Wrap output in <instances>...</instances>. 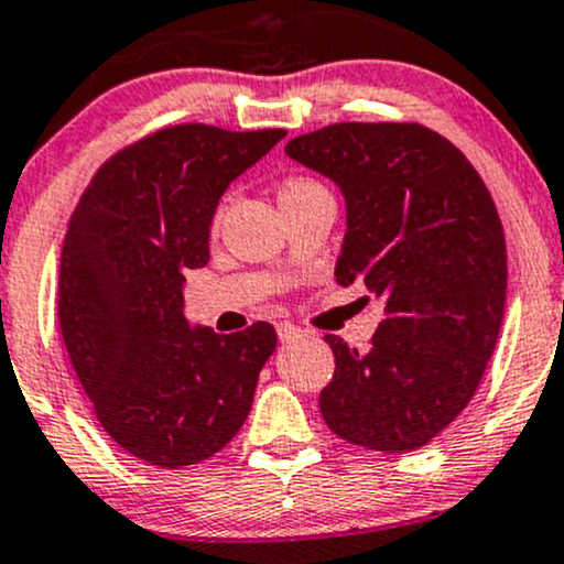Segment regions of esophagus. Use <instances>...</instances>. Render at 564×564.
I'll return each mask as SVG.
<instances>
[{
    "mask_svg": "<svg viewBox=\"0 0 564 564\" xmlns=\"http://www.w3.org/2000/svg\"><path fill=\"white\" fill-rule=\"evenodd\" d=\"M276 335H280L282 344H290V340H299L303 330H301V327L290 325V322H282V325H276Z\"/></svg>",
    "mask_w": 564,
    "mask_h": 564,
    "instance_id": "34e87169",
    "label": "esophagus"
}]
</instances>
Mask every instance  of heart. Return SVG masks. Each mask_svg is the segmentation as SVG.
I'll return each mask as SVG.
<instances>
[{
	"label": "heart",
	"instance_id": "b5f03b06",
	"mask_svg": "<svg viewBox=\"0 0 564 564\" xmlns=\"http://www.w3.org/2000/svg\"><path fill=\"white\" fill-rule=\"evenodd\" d=\"M322 183L314 181V178H306V175H290L288 181L280 186V202H290V199H299V197H306V194H314V192H322Z\"/></svg>",
	"mask_w": 564,
	"mask_h": 564
}]
</instances>
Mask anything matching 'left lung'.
Returning <instances> with one entry per match:
<instances>
[{"mask_svg":"<svg viewBox=\"0 0 564 564\" xmlns=\"http://www.w3.org/2000/svg\"><path fill=\"white\" fill-rule=\"evenodd\" d=\"M284 151L346 199L335 280L383 301L367 351L325 335L335 372L322 419L367 451L423 447L469 404L501 330L506 239L490 192L447 138L415 122H340Z\"/></svg>","mask_w":564,"mask_h":564,"instance_id":"obj_1","label":"left lung"}]
</instances>
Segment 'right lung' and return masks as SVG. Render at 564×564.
Returning <instances> with one entry per match:
<instances>
[{
    "label": "right lung",
    "mask_w": 564,
    "mask_h": 564,
    "mask_svg": "<svg viewBox=\"0 0 564 564\" xmlns=\"http://www.w3.org/2000/svg\"><path fill=\"white\" fill-rule=\"evenodd\" d=\"M284 130L175 124L100 164L68 220L58 322L95 419L122 451L181 469L224 451L276 349L269 322L218 335L183 316L186 269L210 261L234 178Z\"/></svg>",
    "instance_id": "obj_1"
}]
</instances>
